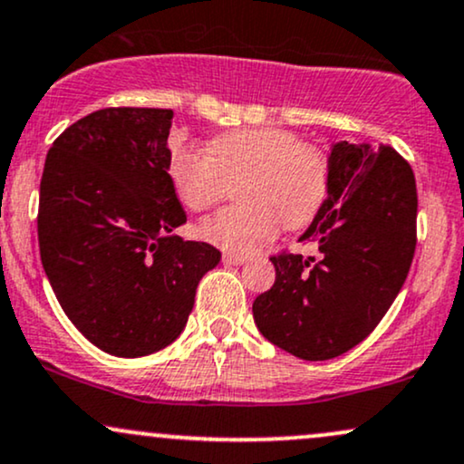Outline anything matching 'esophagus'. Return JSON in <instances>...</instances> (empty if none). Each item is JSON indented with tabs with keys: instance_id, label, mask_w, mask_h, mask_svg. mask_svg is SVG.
<instances>
[{
	"instance_id": "34e87169",
	"label": "esophagus",
	"mask_w": 464,
	"mask_h": 464,
	"mask_svg": "<svg viewBox=\"0 0 464 464\" xmlns=\"http://www.w3.org/2000/svg\"><path fill=\"white\" fill-rule=\"evenodd\" d=\"M222 264H225V266H242V264H246V256L225 253V255H222Z\"/></svg>"
}]
</instances>
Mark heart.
Masks as SVG:
<instances>
[{
	"label": "heart",
	"mask_w": 464,
	"mask_h": 464,
	"mask_svg": "<svg viewBox=\"0 0 464 464\" xmlns=\"http://www.w3.org/2000/svg\"><path fill=\"white\" fill-rule=\"evenodd\" d=\"M169 175L192 211L214 208L237 188L239 208L205 218L198 236L233 255H250L276 237L278 228H304L315 220L333 186L328 153L287 130L250 127L222 133L208 155L197 147L170 150Z\"/></svg>",
	"instance_id": "b5f03b06"
}]
</instances>
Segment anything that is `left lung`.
I'll use <instances>...</instances> for the list:
<instances>
[{
	"label": "left lung",
	"mask_w": 464,
	"mask_h": 464,
	"mask_svg": "<svg viewBox=\"0 0 464 464\" xmlns=\"http://www.w3.org/2000/svg\"><path fill=\"white\" fill-rule=\"evenodd\" d=\"M333 186L300 242L322 256L276 255V281L253 303L270 343L304 361L348 353L382 320L404 285L417 244V186L387 144L337 142Z\"/></svg>",
	"instance_id": "obj_1"
}]
</instances>
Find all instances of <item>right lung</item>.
<instances>
[{
  "mask_svg": "<svg viewBox=\"0 0 464 464\" xmlns=\"http://www.w3.org/2000/svg\"><path fill=\"white\" fill-rule=\"evenodd\" d=\"M172 110L105 108L49 149L38 246L55 298L88 342L136 359L186 328L198 281L220 250L186 242L169 175Z\"/></svg>",
  "mask_w": 464,
  "mask_h": 464,
  "instance_id": "right-lung-1",
  "label": "right lung"
}]
</instances>
